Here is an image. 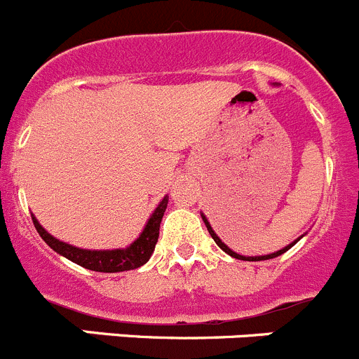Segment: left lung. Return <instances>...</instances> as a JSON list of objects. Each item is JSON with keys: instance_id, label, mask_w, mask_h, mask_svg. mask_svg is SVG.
I'll list each match as a JSON object with an SVG mask.
<instances>
[{"instance_id": "obj_1", "label": "left lung", "mask_w": 359, "mask_h": 359, "mask_svg": "<svg viewBox=\"0 0 359 359\" xmlns=\"http://www.w3.org/2000/svg\"><path fill=\"white\" fill-rule=\"evenodd\" d=\"M201 217H203L204 224H206L208 231H210V234H211V238H213V240H215V243H217V245H218V247H220V248H222V250H224V252H225V254H229V255H231V257H234V259H241V261H266V259H273V257H278V255H282V254H284V252H287V250H289V248H291V247H294V245H296V243H298V240H299V238H298V240H296V241H292V243H291V245H287V247H284V248H282V250H278V252H273V254H268V255H255V257H245V255H240V254H236V252H233V250H231V248H229V247H227V245H225V243H224V241H222V240H220V238H218V236H217V233H215L213 229H211L210 222H208V220H206V217H204V215H201Z\"/></svg>"}]
</instances>
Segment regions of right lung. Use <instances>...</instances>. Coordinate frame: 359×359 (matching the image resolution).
Returning <instances> with one entry per match:
<instances>
[{"mask_svg": "<svg viewBox=\"0 0 359 359\" xmlns=\"http://www.w3.org/2000/svg\"><path fill=\"white\" fill-rule=\"evenodd\" d=\"M169 197H163L153 215L149 217L148 224L142 229L141 236L126 248H116V250H84V248H77L74 245L63 243V241L56 240L50 236L46 229L39 224L35 215H32L35 229L42 236V240L57 252L60 255L67 257L68 261L75 262V264L83 266V268L91 269V271H100V273H118V271H128V269L141 268L142 264L149 261L155 245L158 241L160 233V222H162L163 211H165Z\"/></svg>", "mask_w": 359, "mask_h": 359, "instance_id": "1", "label": "right lung"}]
</instances>
